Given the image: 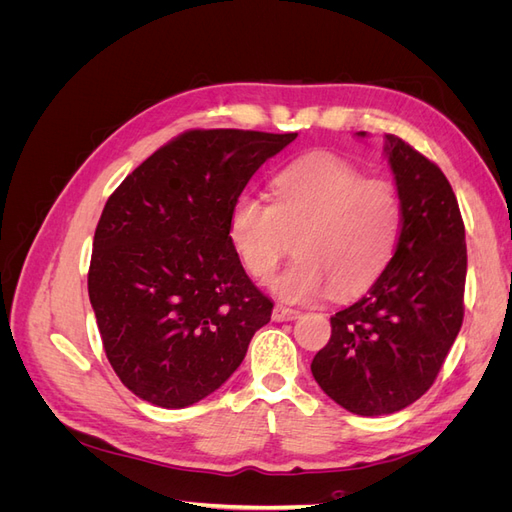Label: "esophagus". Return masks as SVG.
Instances as JSON below:
<instances>
[{"mask_svg": "<svg viewBox=\"0 0 512 512\" xmlns=\"http://www.w3.org/2000/svg\"><path fill=\"white\" fill-rule=\"evenodd\" d=\"M299 314H301L299 309H292V307H286V305H275V307H273V320H275V322L294 320Z\"/></svg>", "mask_w": 512, "mask_h": 512, "instance_id": "1", "label": "esophagus"}]
</instances>
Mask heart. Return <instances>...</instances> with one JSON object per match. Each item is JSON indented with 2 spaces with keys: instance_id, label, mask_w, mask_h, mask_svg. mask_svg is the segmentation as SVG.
<instances>
[{
  "instance_id": "b5f03b06",
  "label": "heart",
  "mask_w": 512,
  "mask_h": 512,
  "mask_svg": "<svg viewBox=\"0 0 512 512\" xmlns=\"http://www.w3.org/2000/svg\"><path fill=\"white\" fill-rule=\"evenodd\" d=\"M399 226L393 185L365 179L333 153L288 164L271 179V205L241 194L228 215L230 243L256 280H269L294 239L299 258L273 280V292L290 303L369 290L393 258Z\"/></svg>"
}]
</instances>
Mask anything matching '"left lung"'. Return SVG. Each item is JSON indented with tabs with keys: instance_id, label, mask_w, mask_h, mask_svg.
Returning <instances> with one entry per match:
<instances>
[{
	"instance_id": "8db88e82",
	"label": "left lung",
	"mask_w": 512,
	"mask_h": 512,
	"mask_svg": "<svg viewBox=\"0 0 512 512\" xmlns=\"http://www.w3.org/2000/svg\"><path fill=\"white\" fill-rule=\"evenodd\" d=\"M365 138L367 132H356ZM401 230L395 254L363 299L331 316L312 361L320 389L352 414L404 410L429 391L463 322L466 228L442 170L386 134Z\"/></svg>"
}]
</instances>
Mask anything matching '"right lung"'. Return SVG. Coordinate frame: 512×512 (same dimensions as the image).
<instances>
[{
  "mask_svg": "<svg viewBox=\"0 0 512 512\" xmlns=\"http://www.w3.org/2000/svg\"><path fill=\"white\" fill-rule=\"evenodd\" d=\"M297 134L192 130L106 200L89 301L119 380L149 404L188 408L235 374L273 303L241 267L228 215Z\"/></svg>",
  "mask_w": 512,
  "mask_h": 512,
  "instance_id": "right-lung-1",
  "label": "right lung"
}]
</instances>
